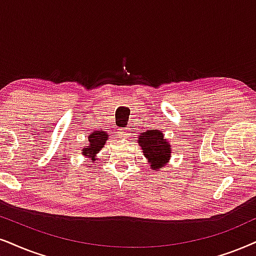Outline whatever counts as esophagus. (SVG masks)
<instances>
[{"mask_svg":"<svg viewBox=\"0 0 256 256\" xmlns=\"http://www.w3.org/2000/svg\"><path fill=\"white\" fill-rule=\"evenodd\" d=\"M118 134L120 137H130V130H128V128H119Z\"/></svg>","mask_w":256,"mask_h":256,"instance_id":"obj_1","label":"esophagus"}]
</instances>
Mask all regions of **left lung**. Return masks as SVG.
Returning <instances> with one entry per match:
<instances>
[{
    "label": "left lung",
    "mask_w": 256,
    "mask_h": 256,
    "mask_svg": "<svg viewBox=\"0 0 256 256\" xmlns=\"http://www.w3.org/2000/svg\"><path fill=\"white\" fill-rule=\"evenodd\" d=\"M138 144L143 150L145 158L152 170L160 171L169 163L171 157V145L163 132L160 130H148L138 136Z\"/></svg>",
    "instance_id": "1"
}]
</instances>
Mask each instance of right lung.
<instances>
[{
	"mask_svg": "<svg viewBox=\"0 0 256 256\" xmlns=\"http://www.w3.org/2000/svg\"><path fill=\"white\" fill-rule=\"evenodd\" d=\"M108 139V134L105 131H93L92 134L88 136V143L87 146L82 148V154L84 157L90 158V160L94 162L98 152L104 148V145ZM90 166V164H88Z\"/></svg>",
	"mask_w": 256,
	"mask_h": 256,
	"instance_id": "obj_1",
	"label": "right lung"
}]
</instances>
